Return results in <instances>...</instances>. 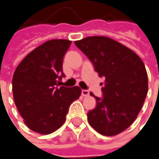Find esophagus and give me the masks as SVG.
<instances>
[{"instance_id":"obj_1","label":"esophagus","mask_w":159,"mask_h":159,"mask_svg":"<svg viewBox=\"0 0 159 159\" xmlns=\"http://www.w3.org/2000/svg\"><path fill=\"white\" fill-rule=\"evenodd\" d=\"M82 95L83 96H89V90H87V89H82Z\"/></svg>"}]
</instances>
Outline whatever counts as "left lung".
<instances>
[{"mask_svg": "<svg viewBox=\"0 0 159 159\" xmlns=\"http://www.w3.org/2000/svg\"><path fill=\"white\" fill-rule=\"evenodd\" d=\"M92 62L99 76L106 77L103 98L88 113L90 126L104 136H116L138 117L148 92V76L139 56L107 37H88L74 42Z\"/></svg>", "mask_w": 159, "mask_h": 159, "instance_id": "8db88e82", "label": "left lung"}]
</instances>
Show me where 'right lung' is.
Segmentation results:
<instances>
[{"label": "right lung", "instance_id": "obj_1", "mask_svg": "<svg viewBox=\"0 0 159 159\" xmlns=\"http://www.w3.org/2000/svg\"><path fill=\"white\" fill-rule=\"evenodd\" d=\"M68 39H52L29 52L18 65L12 80L15 105L26 126L41 135L61 127L70 105L81 95L79 87H58Z\"/></svg>", "mask_w": 159, "mask_h": 159}]
</instances>
